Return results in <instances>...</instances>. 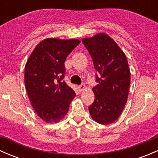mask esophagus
I'll return each instance as SVG.
<instances>
[{
    "label": "esophagus",
    "mask_w": 158,
    "mask_h": 158,
    "mask_svg": "<svg viewBox=\"0 0 158 158\" xmlns=\"http://www.w3.org/2000/svg\"><path fill=\"white\" fill-rule=\"evenodd\" d=\"M78 88H79V89L80 91H83L84 89H85V85H84V84H82V85H79V86H78Z\"/></svg>",
    "instance_id": "esophagus-1"
}]
</instances>
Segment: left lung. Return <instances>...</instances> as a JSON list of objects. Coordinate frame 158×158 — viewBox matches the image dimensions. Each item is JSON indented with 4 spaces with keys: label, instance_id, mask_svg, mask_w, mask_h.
Listing matches in <instances>:
<instances>
[{
    "label": "left lung",
    "instance_id": "left-lung-1",
    "mask_svg": "<svg viewBox=\"0 0 158 158\" xmlns=\"http://www.w3.org/2000/svg\"><path fill=\"white\" fill-rule=\"evenodd\" d=\"M98 71V85L92 89L95 101L89 107L91 117L101 125L115 122L127 102L131 73L126 56L108 34L100 33L82 40Z\"/></svg>",
    "mask_w": 158,
    "mask_h": 158
}]
</instances>
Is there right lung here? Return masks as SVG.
I'll return each mask as SVG.
<instances>
[{
	"label": "right lung",
	"mask_w": 158,
	"mask_h": 158,
	"mask_svg": "<svg viewBox=\"0 0 158 158\" xmlns=\"http://www.w3.org/2000/svg\"><path fill=\"white\" fill-rule=\"evenodd\" d=\"M79 44V40L47 38L38 44L27 61V92L37 115L47 123H57L63 119L76 96L63 79L65 60Z\"/></svg>",
	"instance_id": "right-lung-1"
}]
</instances>
